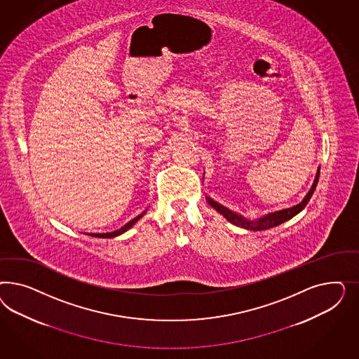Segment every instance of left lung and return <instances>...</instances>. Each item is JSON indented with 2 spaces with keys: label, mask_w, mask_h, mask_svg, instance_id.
Listing matches in <instances>:
<instances>
[{
  "label": "left lung",
  "mask_w": 359,
  "mask_h": 359,
  "mask_svg": "<svg viewBox=\"0 0 359 359\" xmlns=\"http://www.w3.org/2000/svg\"><path fill=\"white\" fill-rule=\"evenodd\" d=\"M318 177H320V167L316 172L315 180H313V184L311 187V189L308 191V194L305 195L304 198L294 204L292 207L284 208V209H279V210H271L266 215H263L257 219H248V218L243 217L242 215H239L237 212L229 209V208L224 207L222 204H219L217 201H215L213 198L207 197L208 204L212 208H215L217 212H219L224 217L228 219L229 222L241 226V228L249 229V230H266V229L273 228V226H278L283 222H285L287 219L294 217L299 212H302L304 209L305 205L308 204V201L311 200V197L315 192L316 185L318 183Z\"/></svg>",
  "instance_id": "obj_1"
}]
</instances>
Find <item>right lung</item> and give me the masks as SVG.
Listing matches in <instances>:
<instances>
[{"label":"right lung","instance_id":"right-lung-1","mask_svg":"<svg viewBox=\"0 0 359 359\" xmlns=\"http://www.w3.org/2000/svg\"><path fill=\"white\" fill-rule=\"evenodd\" d=\"M146 213V210H143L141 215H138L137 217L133 218L130 219L128 224H125V225H122L121 228L114 229V230H110V231H105V233H89V236H92V237H98V238H111V237H117V236H120L122 233H125L126 230H129V229L140 219V218L143 216Z\"/></svg>","mask_w":359,"mask_h":359}]
</instances>
